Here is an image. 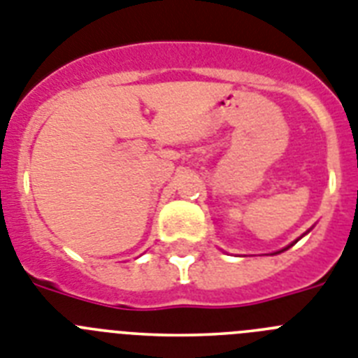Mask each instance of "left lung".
I'll return each mask as SVG.
<instances>
[{
	"label": "left lung",
	"instance_id": "8db88e82",
	"mask_svg": "<svg viewBox=\"0 0 358 358\" xmlns=\"http://www.w3.org/2000/svg\"><path fill=\"white\" fill-rule=\"evenodd\" d=\"M299 239H301V237H299ZM299 239H297V241H299ZM297 241H295V243H297ZM295 243H292V244H289V246H286V248L279 250V252H275V253H271V255H277V253H280V252H286V250H288V248H292V246H293V244H295Z\"/></svg>",
	"mask_w": 358,
	"mask_h": 358
}]
</instances>
